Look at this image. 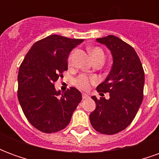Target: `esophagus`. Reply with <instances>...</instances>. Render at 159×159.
<instances>
[{
	"mask_svg": "<svg viewBox=\"0 0 159 159\" xmlns=\"http://www.w3.org/2000/svg\"><path fill=\"white\" fill-rule=\"evenodd\" d=\"M83 100H85V99H88V98H89V94H87V93H83Z\"/></svg>",
	"mask_w": 159,
	"mask_h": 159,
	"instance_id": "1",
	"label": "esophagus"
}]
</instances>
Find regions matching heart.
I'll return each instance as SVG.
<instances>
[{
    "label": "heart",
    "mask_w": 159,
    "mask_h": 159,
    "mask_svg": "<svg viewBox=\"0 0 159 159\" xmlns=\"http://www.w3.org/2000/svg\"><path fill=\"white\" fill-rule=\"evenodd\" d=\"M89 52L90 56L92 57L93 61L97 59H102L104 60L105 59V52L100 48V47H93L89 49ZM71 59H72V53L69 56L68 58V62L69 64L71 63ZM97 78L93 76H89V75H85V74H82L79 76H77L75 80V85L77 88H79L81 89L87 90L89 89L91 84H94L97 83Z\"/></svg>",
    "instance_id": "1"
}]
</instances>
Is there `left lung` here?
<instances>
[{
  "mask_svg": "<svg viewBox=\"0 0 159 159\" xmlns=\"http://www.w3.org/2000/svg\"><path fill=\"white\" fill-rule=\"evenodd\" d=\"M110 49L113 64L109 75L97 87V91L110 93V99L93 96L96 108L89 115L94 129L114 134L132 123L143 100L145 74L139 56L133 47L115 36L97 38Z\"/></svg>",
  "mask_w": 159,
  "mask_h": 159,
  "instance_id": "left-lung-1",
  "label": "left lung"
}]
</instances>
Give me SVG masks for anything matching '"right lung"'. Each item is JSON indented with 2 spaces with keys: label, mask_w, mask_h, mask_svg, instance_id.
Listing matches in <instances>:
<instances>
[{
  "label": "right lung",
  "mask_w": 159,
  "mask_h": 159,
  "mask_svg": "<svg viewBox=\"0 0 159 159\" xmlns=\"http://www.w3.org/2000/svg\"><path fill=\"white\" fill-rule=\"evenodd\" d=\"M83 42L51 35L34 43L20 65L18 99L30 123L43 133H55L67 127L82 93L71 87L59 96L54 83L68 69L70 52Z\"/></svg>",
  "instance_id": "add662e5"
}]
</instances>
